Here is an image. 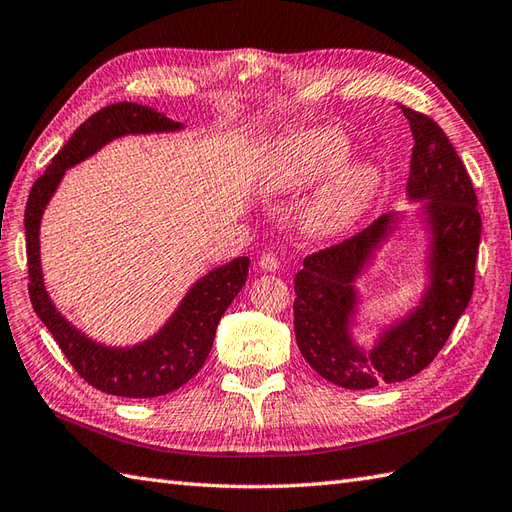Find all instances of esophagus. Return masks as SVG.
<instances>
[{
    "label": "esophagus",
    "instance_id": "esophagus-1",
    "mask_svg": "<svg viewBox=\"0 0 512 512\" xmlns=\"http://www.w3.org/2000/svg\"><path fill=\"white\" fill-rule=\"evenodd\" d=\"M258 265H260V269H265V271H276L280 267V260L274 252H267V254L260 256Z\"/></svg>",
    "mask_w": 512,
    "mask_h": 512
}]
</instances>
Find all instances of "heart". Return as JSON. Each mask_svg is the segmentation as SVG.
Listing matches in <instances>:
<instances>
[{
	"label": "heart",
	"mask_w": 512,
	"mask_h": 512,
	"mask_svg": "<svg viewBox=\"0 0 512 512\" xmlns=\"http://www.w3.org/2000/svg\"><path fill=\"white\" fill-rule=\"evenodd\" d=\"M350 157V144L339 131L311 129L295 133L269 155L263 186L269 192H295L333 175ZM381 175L372 164H352L317 192L304 210V227L317 236L344 232L372 206Z\"/></svg>",
	"instance_id": "b5f03b06"
}]
</instances>
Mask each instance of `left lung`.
<instances>
[{
	"instance_id": "1",
	"label": "left lung",
	"mask_w": 512,
	"mask_h": 512,
	"mask_svg": "<svg viewBox=\"0 0 512 512\" xmlns=\"http://www.w3.org/2000/svg\"><path fill=\"white\" fill-rule=\"evenodd\" d=\"M401 111L414 138L407 197L427 199L423 210L431 232L423 300L401 322L385 328L372 350L352 342L355 280L399 223L396 214H383L346 241L306 256L295 274V342L322 379L346 390L399 383L425 370L447 344L475 285L482 217L471 177L434 120L403 105Z\"/></svg>"
}]
</instances>
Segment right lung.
Returning <instances> with one entry per match:
<instances>
[{
	"mask_svg": "<svg viewBox=\"0 0 512 512\" xmlns=\"http://www.w3.org/2000/svg\"><path fill=\"white\" fill-rule=\"evenodd\" d=\"M181 122L166 118L151 107L135 102H116L89 116L63 149L54 155L45 173L34 181L26 203V252L28 293L32 309L52 333L72 368L96 390L127 399H153L188 383L206 363L221 315L243 289L249 258L212 269L195 282L179 309L155 337L133 348H111L92 342L56 311L43 287L39 260L41 214L59 186L65 170L87 160L100 146L133 133L177 131Z\"/></svg>",
	"mask_w": 512,
	"mask_h": 512,
	"instance_id": "right-lung-1",
	"label": "right lung"
}]
</instances>
